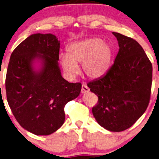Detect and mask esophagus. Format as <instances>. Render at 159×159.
I'll return each instance as SVG.
<instances>
[{"instance_id": "esophagus-1", "label": "esophagus", "mask_w": 159, "mask_h": 159, "mask_svg": "<svg viewBox=\"0 0 159 159\" xmlns=\"http://www.w3.org/2000/svg\"><path fill=\"white\" fill-rule=\"evenodd\" d=\"M89 92V88L88 87L86 84H83L81 86V94H86V93H88Z\"/></svg>"}]
</instances>
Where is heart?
Segmentation results:
<instances>
[{"label": "heart", "mask_w": 159, "mask_h": 159, "mask_svg": "<svg viewBox=\"0 0 159 159\" xmlns=\"http://www.w3.org/2000/svg\"><path fill=\"white\" fill-rule=\"evenodd\" d=\"M67 50V54L59 55V61L68 78H73L79 73L78 63L82 62V70L91 79L105 76L113 65V48L99 38H88L73 42Z\"/></svg>", "instance_id": "obj_1"}]
</instances>
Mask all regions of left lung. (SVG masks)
<instances>
[{"instance_id":"8db88e82","label":"left lung","mask_w":159,"mask_h":159,"mask_svg":"<svg viewBox=\"0 0 159 159\" xmlns=\"http://www.w3.org/2000/svg\"><path fill=\"white\" fill-rule=\"evenodd\" d=\"M119 50L108 73L89 82L98 97L92 108L97 122L111 132L132 126L148 106L152 84V64L135 40L113 32Z\"/></svg>"}]
</instances>
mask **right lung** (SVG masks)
Wrapping results in <instances>:
<instances>
[{"mask_svg":"<svg viewBox=\"0 0 159 159\" xmlns=\"http://www.w3.org/2000/svg\"><path fill=\"white\" fill-rule=\"evenodd\" d=\"M60 43L56 35L35 33L11 55L6 78L7 101L22 128L49 135L64 124V107L77 98L80 83H69L59 66Z\"/></svg>","mask_w":159,"mask_h":159,"instance_id":"right-lung-1","label":"right lung"}]
</instances>
